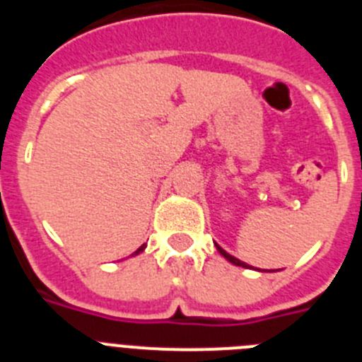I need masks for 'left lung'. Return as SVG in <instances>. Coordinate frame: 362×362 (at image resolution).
<instances>
[{
    "label": "left lung",
    "instance_id": "1",
    "mask_svg": "<svg viewBox=\"0 0 362 362\" xmlns=\"http://www.w3.org/2000/svg\"><path fill=\"white\" fill-rule=\"evenodd\" d=\"M216 246H217V250H219V254L223 255V257H225V259H228V261H230V263H232V264H235V267H243V268H250L246 263H243V261H239L238 257H233V255H230L228 252L223 250V248H221L219 245H216Z\"/></svg>",
    "mask_w": 362,
    "mask_h": 362
}]
</instances>
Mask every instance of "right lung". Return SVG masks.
<instances>
[{"label": "right lung", "instance_id": "add662e5", "mask_svg": "<svg viewBox=\"0 0 362 362\" xmlns=\"http://www.w3.org/2000/svg\"><path fill=\"white\" fill-rule=\"evenodd\" d=\"M145 246H146V245L139 246V248H137V250H136V252H134V254H132V255H137V254H139V252H143V250H145Z\"/></svg>", "mask_w": 362, "mask_h": 362}]
</instances>
